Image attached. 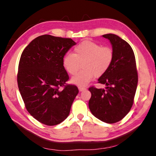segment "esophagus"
Masks as SVG:
<instances>
[{
  "label": "esophagus",
  "mask_w": 156,
  "mask_h": 156,
  "mask_svg": "<svg viewBox=\"0 0 156 156\" xmlns=\"http://www.w3.org/2000/svg\"><path fill=\"white\" fill-rule=\"evenodd\" d=\"M78 89L80 91H83L84 90H86V88L83 87H78Z\"/></svg>",
  "instance_id": "esophagus-1"
}]
</instances>
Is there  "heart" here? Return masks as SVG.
<instances>
[{
	"instance_id": "obj_1",
	"label": "heart",
	"mask_w": 156,
	"mask_h": 156,
	"mask_svg": "<svg viewBox=\"0 0 156 156\" xmlns=\"http://www.w3.org/2000/svg\"><path fill=\"white\" fill-rule=\"evenodd\" d=\"M74 54H65L62 65L70 75L77 74L72 78V83L78 86H85L96 77H100L106 73L112 65L114 53L112 47L85 41L75 47Z\"/></svg>"
}]
</instances>
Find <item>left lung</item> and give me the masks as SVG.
Returning a JSON list of instances; mask_svg holds the SVG:
<instances>
[{"label": "left lung", "instance_id": "1", "mask_svg": "<svg viewBox=\"0 0 156 156\" xmlns=\"http://www.w3.org/2000/svg\"><path fill=\"white\" fill-rule=\"evenodd\" d=\"M112 44L114 58L112 65L98 83L106 88H89L91 97L89 107L95 117L102 122L113 124L119 122L131 110L133 104L138 71L136 58L129 44L115 34L102 36Z\"/></svg>", "mask_w": 156, "mask_h": 156}]
</instances>
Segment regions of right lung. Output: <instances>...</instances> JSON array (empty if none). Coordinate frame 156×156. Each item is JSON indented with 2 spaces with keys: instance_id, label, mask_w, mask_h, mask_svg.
I'll list each match as a JSON object with an SVG mask.
<instances>
[{
  "instance_id": "add662e5",
  "label": "right lung",
  "mask_w": 156,
  "mask_h": 156,
  "mask_svg": "<svg viewBox=\"0 0 156 156\" xmlns=\"http://www.w3.org/2000/svg\"><path fill=\"white\" fill-rule=\"evenodd\" d=\"M75 44L72 38L45 34L34 39L21 54L18 89L27 112L45 125L64 121L78 94L77 87L66 83L69 75L62 65L63 57Z\"/></svg>"
}]
</instances>
